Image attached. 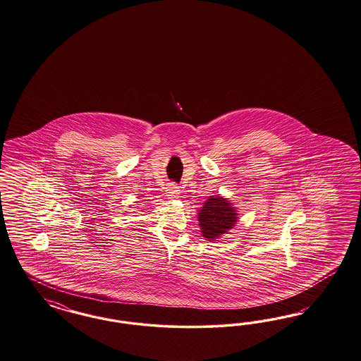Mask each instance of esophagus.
I'll list each match as a JSON object with an SVG mask.
<instances>
[{
  "label": "esophagus",
  "instance_id": "34e87169",
  "mask_svg": "<svg viewBox=\"0 0 361 361\" xmlns=\"http://www.w3.org/2000/svg\"><path fill=\"white\" fill-rule=\"evenodd\" d=\"M165 193L169 197H177L180 195V188L177 187L176 184H169L168 187L165 188Z\"/></svg>",
  "mask_w": 361,
  "mask_h": 361
}]
</instances>
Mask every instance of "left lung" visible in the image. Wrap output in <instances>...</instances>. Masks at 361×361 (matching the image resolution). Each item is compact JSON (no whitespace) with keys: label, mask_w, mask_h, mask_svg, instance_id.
I'll return each instance as SVG.
<instances>
[{"label":"left lung","mask_w":361,"mask_h":361,"mask_svg":"<svg viewBox=\"0 0 361 361\" xmlns=\"http://www.w3.org/2000/svg\"><path fill=\"white\" fill-rule=\"evenodd\" d=\"M199 213L200 226L202 236L208 240L225 233L236 224V213L231 202L223 197H209Z\"/></svg>","instance_id":"left-lung-1"}]
</instances>
